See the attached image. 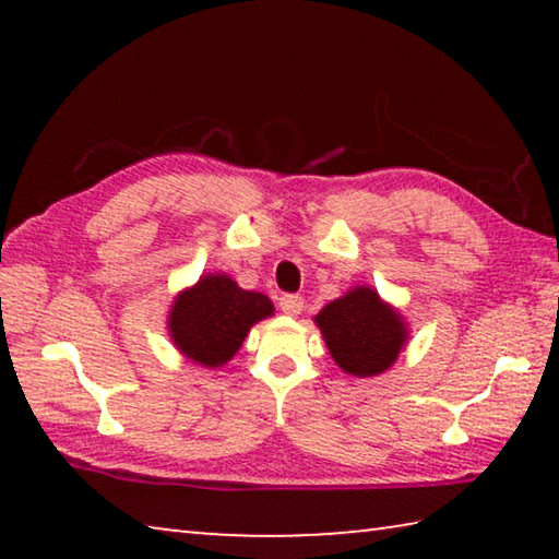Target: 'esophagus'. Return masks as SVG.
I'll return each mask as SVG.
<instances>
[{
	"instance_id": "obj_1",
	"label": "esophagus",
	"mask_w": 559,
	"mask_h": 559,
	"mask_svg": "<svg viewBox=\"0 0 559 559\" xmlns=\"http://www.w3.org/2000/svg\"><path fill=\"white\" fill-rule=\"evenodd\" d=\"M278 306H281L283 313L290 316V318H296V316L302 313V298L300 296H283Z\"/></svg>"
}]
</instances>
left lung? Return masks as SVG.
<instances>
[{
    "label": "left lung",
    "mask_w": 559,
    "mask_h": 559,
    "mask_svg": "<svg viewBox=\"0 0 559 559\" xmlns=\"http://www.w3.org/2000/svg\"><path fill=\"white\" fill-rule=\"evenodd\" d=\"M330 357L345 374L374 377L390 370L409 343V323L400 308L372 286H353L313 318Z\"/></svg>",
    "instance_id": "1"
}]
</instances>
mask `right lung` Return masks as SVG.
Segmentation results:
<instances>
[{
    "label": "right lung",
    "instance_id": "add662e5",
    "mask_svg": "<svg viewBox=\"0 0 559 559\" xmlns=\"http://www.w3.org/2000/svg\"><path fill=\"white\" fill-rule=\"evenodd\" d=\"M273 310L263 293L241 288L226 273H204L173 298L167 335L179 355L216 370L239 353L251 328L271 318Z\"/></svg>",
    "mask_w": 559,
    "mask_h": 559
}]
</instances>
